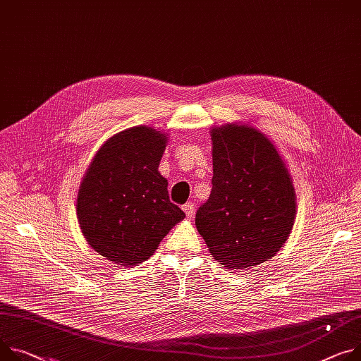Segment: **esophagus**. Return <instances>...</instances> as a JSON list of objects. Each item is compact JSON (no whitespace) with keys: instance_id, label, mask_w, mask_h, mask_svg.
<instances>
[{"instance_id":"esophagus-1","label":"esophagus","mask_w":361,"mask_h":361,"mask_svg":"<svg viewBox=\"0 0 361 361\" xmlns=\"http://www.w3.org/2000/svg\"><path fill=\"white\" fill-rule=\"evenodd\" d=\"M183 212L185 213V216H187L188 219H191L192 214H194V203H192V202L185 203V204L183 206Z\"/></svg>"}]
</instances>
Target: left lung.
<instances>
[{
	"mask_svg": "<svg viewBox=\"0 0 361 361\" xmlns=\"http://www.w3.org/2000/svg\"><path fill=\"white\" fill-rule=\"evenodd\" d=\"M213 188L195 226L210 255L226 269L264 264L288 240L297 217V194L275 144L252 125L210 129Z\"/></svg>",
	"mask_w": 361,
	"mask_h": 361,
	"instance_id": "1",
	"label": "left lung"
}]
</instances>
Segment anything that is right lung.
Listing matches in <instances>:
<instances>
[{
	"mask_svg": "<svg viewBox=\"0 0 361 361\" xmlns=\"http://www.w3.org/2000/svg\"><path fill=\"white\" fill-rule=\"evenodd\" d=\"M169 134L138 125L108 138L78 191L76 213L89 246L122 268L141 265L185 214L169 197L158 166Z\"/></svg>",
	"mask_w": 361,
	"mask_h": 361,
	"instance_id": "add662e5",
	"label": "right lung"
}]
</instances>
